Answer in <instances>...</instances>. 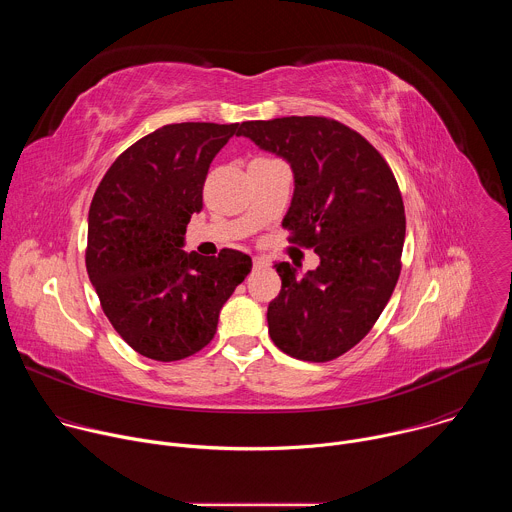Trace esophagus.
I'll return each instance as SVG.
<instances>
[{
	"label": "esophagus",
	"mask_w": 512,
	"mask_h": 512,
	"mask_svg": "<svg viewBox=\"0 0 512 512\" xmlns=\"http://www.w3.org/2000/svg\"><path fill=\"white\" fill-rule=\"evenodd\" d=\"M253 267H255V269H263V267H267V259H263V257H255V259H253Z\"/></svg>",
	"instance_id": "obj_1"
}]
</instances>
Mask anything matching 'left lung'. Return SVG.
<instances>
[{"instance_id": "obj_1", "label": "left lung", "mask_w": 512, "mask_h": 512, "mask_svg": "<svg viewBox=\"0 0 512 512\" xmlns=\"http://www.w3.org/2000/svg\"><path fill=\"white\" fill-rule=\"evenodd\" d=\"M237 135L289 162L296 190L283 218L291 245L320 265L302 279L275 263L279 296L269 336L285 354L328 362L371 332L401 273L405 208L385 158L358 131L330 117L243 121Z\"/></svg>"}]
</instances>
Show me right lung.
I'll list each match as a JSON object with an SVG mask.
<instances>
[{
	"instance_id": "right-lung-1",
	"label": "right lung",
	"mask_w": 512,
	"mask_h": 512,
	"mask_svg": "<svg viewBox=\"0 0 512 512\" xmlns=\"http://www.w3.org/2000/svg\"><path fill=\"white\" fill-rule=\"evenodd\" d=\"M239 123H172L111 164L91 202L85 263L117 334L160 362L202 350L218 314L249 275L251 257L182 251L214 156Z\"/></svg>"
}]
</instances>
